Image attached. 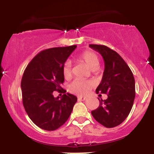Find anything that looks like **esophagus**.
<instances>
[{
	"label": "esophagus",
	"mask_w": 154,
	"mask_h": 154,
	"mask_svg": "<svg viewBox=\"0 0 154 154\" xmlns=\"http://www.w3.org/2000/svg\"><path fill=\"white\" fill-rule=\"evenodd\" d=\"M87 99V98L86 97H82V96H79L78 97V100H85Z\"/></svg>",
	"instance_id": "1"
}]
</instances>
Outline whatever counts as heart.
Instances as JSON below:
<instances>
[{"label": "heart", "instance_id": "heart-1", "mask_svg": "<svg viewBox=\"0 0 154 154\" xmlns=\"http://www.w3.org/2000/svg\"><path fill=\"white\" fill-rule=\"evenodd\" d=\"M77 60L83 62L91 69H95L99 65V57L93 51H85L79 56ZM63 75L65 79H68L72 77V65L69 61H66L63 67ZM93 87V82L88 80L76 79L69 86L71 93L77 95H86Z\"/></svg>", "mask_w": 154, "mask_h": 154}]
</instances>
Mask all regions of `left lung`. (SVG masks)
<instances>
[{"mask_svg":"<svg viewBox=\"0 0 154 154\" xmlns=\"http://www.w3.org/2000/svg\"><path fill=\"white\" fill-rule=\"evenodd\" d=\"M89 46L101 55L105 63L102 80L95 91L108 95L107 99H98L99 106L91 114L106 128H114L125 121L133 105L135 97L133 74L116 51L106 45L91 44Z\"/></svg>","mask_w":154,"mask_h":154,"instance_id":"obj_1","label":"left lung"}]
</instances>
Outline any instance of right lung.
Instances as JSON below:
<instances>
[{
	"label": "right lung",
	"mask_w": 154,
	"mask_h": 154,
	"mask_svg": "<svg viewBox=\"0 0 154 154\" xmlns=\"http://www.w3.org/2000/svg\"><path fill=\"white\" fill-rule=\"evenodd\" d=\"M77 45L42 51L33 58L24 70L21 82L22 103L26 114L40 128L57 130L67 121L77 100L66 93L61 99L54 91L65 93L61 87L64 81L63 67Z\"/></svg>",
	"instance_id": "obj_1"
}]
</instances>
